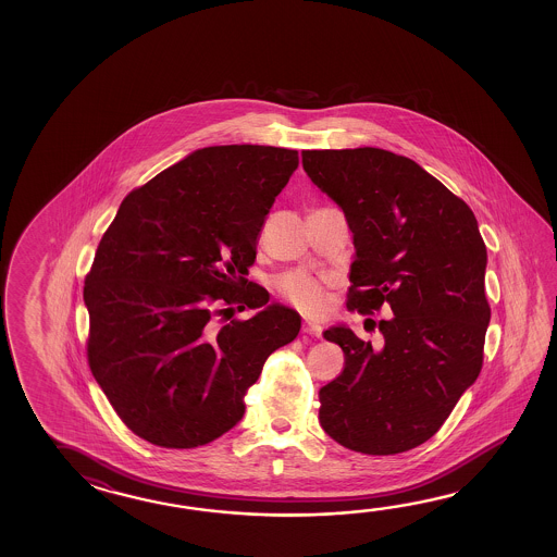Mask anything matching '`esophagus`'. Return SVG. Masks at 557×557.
<instances>
[{
  "instance_id": "34e87169",
  "label": "esophagus",
  "mask_w": 557,
  "mask_h": 557,
  "mask_svg": "<svg viewBox=\"0 0 557 557\" xmlns=\"http://www.w3.org/2000/svg\"><path fill=\"white\" fill-rule=\"evenodd\" d=\"M302 332H305V334H310V336H317V338H319L320 334H322V326H320L319 322H310V320H307V322L302 324Z\"/></svg>"
}]
</instances>
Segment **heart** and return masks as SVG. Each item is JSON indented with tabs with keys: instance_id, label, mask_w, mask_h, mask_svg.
I'll return each instance as SVG.
<instances>
[{
	"instance_id": "b5f03b06",
	"label": "heart",
	"mask_w": 557,
	"mask_h": 557,
	"mask_svg": "<svg viewBox=\"0 0 557 557\" xmlns=\"http://www.w3.org/2000/svg\"><path fill=\"white\" fill-rule=\"evenodd\" d=\"M276 290L283 296L284 300H288L293 307L302 310V312H319L324 307V288L322 284L308 276L305 273H288L281 276L276 281Z\"/></svg>"
}]
</instances>
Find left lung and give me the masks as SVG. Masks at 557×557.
I'll use <instances>...</instances> for the list:
<instances>
[{"mask_svg":"<svg viewBox=\"0 0 557 557\" xmlns=\"http://www.w3.org/2000/svg\"><path fill=\"white\" fill-rule=\"evenodd\" d=\"M310 181L355 238L348 310L380 320V348L338 324L344 370L319 392L320 426L348 450L391 456L432 438L484 360V240L472 209L412 159L376 147L302 151Z\"/></svg>","mask_w":557,"mask_h":557,"instance_id":"obj_1","label":"left lung"}]
</instances>
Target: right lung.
Returning a JSON list of instances; mask_svg holds the SVG:
<instances>
[{"mask_svg":"<svg viewBox=\"0 0 557 557\" xmlns=\"http://www.w3.org/2000/svg\"><path fill=\"white\" fill-rule=\"evenodd\" d=\"M298 151L216 145L187 154L119 207L85 276L87 358L119 418L163 448H197L245 414V394L300 317L245 276ZM249 321L221 325L226 309Z\"/></svg>","mask_w":557,"mask_h":557,"instance_id":"add662e5","label":"right lung"}]
</instances>
